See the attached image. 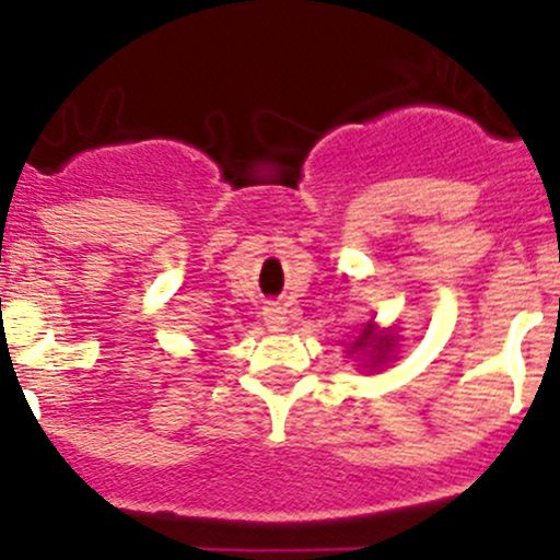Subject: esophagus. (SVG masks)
<instances>
[{
	"label": "esophagus",
	"instance_id": "obj_1",
	"mask_svg": "<svg viewBox=\"0 0 560 560\" xmlns=\"http://www.w3.org/2000/svg\"><path fill=\"white\" fill-rule=\"evenodd\" d=\"M262 322H266V327L270 331H284V324H287V313L279 308V305H268L266 311H262Z\"/></svg>",
	"mask_w": 560,
	"mask_h": 560
}]
</instances>
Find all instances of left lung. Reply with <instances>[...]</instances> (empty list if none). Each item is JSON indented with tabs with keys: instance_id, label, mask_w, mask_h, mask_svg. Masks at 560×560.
<instances>
[{
	"instance_id": "1",
	"label": "left lung",
	"mask_w": 560,
	"mask_h": 560,
	"mask_svg": "<svg viewBox=\"0 0 560 560\" xmlns=\"http://www.w3.org/2000/svg\"><path fill=\"white\" fill-rule=\"evenodd\" d=\"M355 348H372V353H374V359L377 361H383L385 355L390 353V335H374V329H372V324H366V329L361 331L359 335V340L353 342Z\"/></svg>"
}]
</instances>
